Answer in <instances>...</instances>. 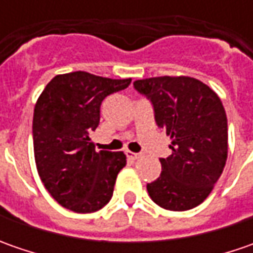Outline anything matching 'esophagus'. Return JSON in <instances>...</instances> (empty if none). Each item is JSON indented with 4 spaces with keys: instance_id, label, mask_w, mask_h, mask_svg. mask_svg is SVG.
<instances>
[{
    "instance_id": "obj_1",
    "label": "esophagus",
    "mask_w": 253,
    "mask_h": 253,
    "mask_svg": "<svg viewBox=\"0 0 253 253\" xmlns=\"http://www.w3.org/2000/svg\"><path fill=\"white\" fill-rule=\"evenodd\" d=\"M126 158H128L129 161L135 162V161H138V159H141L142 155H141V153H135V152L126 151Z\"/></svg>"
}]
</instances>
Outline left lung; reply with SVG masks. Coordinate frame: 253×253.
<instances>
[{"label": "left lung", "instance_id": "obj_1", "mask_svg": "<svg viewBox=\"0 0 253 253\" xmlns=\"http://www.w3.org/2000/svg\"><path fill=\"white\" fill-rule=\"evenodd\" d=\"M133 87L151 100L158 126L171 139V155L161 159V176L146 186L151 199L170 211L197 207L227 162L228 124L222 102L207 84L187 76L143 79Z\"/></svg>", "mask_w": 253, "mask_h": 253}]
</instances>
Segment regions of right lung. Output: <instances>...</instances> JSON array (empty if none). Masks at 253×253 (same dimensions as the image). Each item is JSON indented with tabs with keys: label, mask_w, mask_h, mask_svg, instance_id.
Listing matches in <instances>:
<instances>
[{
	"label": "right lung",
	"mask_w": 253,
	"mask_h": 253,
	"mask_svg": "<svg viewBox=\"0 0 253 253\" xmlns=\"http://www.w3.org/2000/svg\"><path fill=\"white\" fill-rule=\"evenodd\" d=\"M131 79L114 80L87 72L54 76L34 111V152L43 186L64 209L94 212L112 197L124 152H95L90 133L100 124L102 100Z\"/></svg>",
	"instance_id": "add662e5"
}]
</instances>
